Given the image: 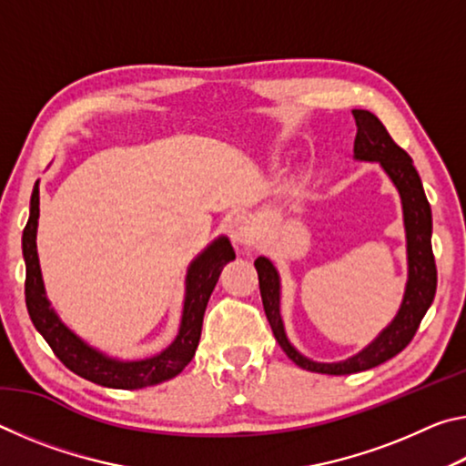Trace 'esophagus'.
I'll return each mask as SVG.
<instances>
[{
  "mask_svg": "<svg viewBox=\"0 0 466 466\" xmlns=\"http://www.w3.org/2000/svg\"><path fill=\"white\" fill-rule=\"evenodd\" d=\"M228 236H230L236 247H248L257 238V226L248 216H236L228 224Z\"/></svg>",
  "mask_w": 466,
  "mask_h": 466,
  "instance_id": "esophagus-1",
  "label": "esophagus"
}]
</instances>
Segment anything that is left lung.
<instances>
[{
  "instance_id": "left-lung-1",
  "label": "left lung",
  "mask_w": 466,
  "mask_h": 466,
  "mask_svg": "<svg viewBox=\"0 0 466 466\" xmlns=\"http://www.w3.org/2000/svg\"><path fill=\"white\" fill-rule=\"evenodd\" d=\"M358 125L353 157L358 162H378L399 191L400 208H403V226L407 240V283L405 294L394 319L370 341L356 356L341 361H317L306 358L298 347L289 341L286 325L281 319V278L269 257H258L255 261L258 273V288L265 306L267 320L273 335L288 353V358L299 368L319 374H353L370 370L403 351L411 341L415 330L436 296V261L431 252V208L423 193L421 178L417 175L413 160L405 149H400L389 136L384 125L370 110H351Z\"/></svg>"
}]
</instances>
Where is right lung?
<instances>
[{"instance_id": "add662e5", "label": "right lung", "mask_w": 466, "mask_h": 466, "mask_svg": "<svg viewBox=\"0 0 466 466\" xmlns=\"http://www.w3.org/2000/svg\"><path fill=\"white\" fill-rule=\"evenodd\" d=\"M36 180L30 197V216L22 234V255L26 263V309L30 320L36 327L38 333L45 337L63 364H66L74 374L86 378L94 384L106 386V389H123L136 390L146 389V386L160 384L164 380L178 376L185 366L193 360L197 345L201 339L203 314L208 309L209 296L214 291L219 279V273L236 258L228 236H218L211 240L199 255H197L191 265L187 267L185 278V299H183V314H180L178 333L167 350L156 353L152 358L144 360H121L113 358L108 353L96 350L90 343L74 333L46 298L41 263H38L36 250V230H38V216H41V195H38Z\"/></svg>"}]
</instances>
